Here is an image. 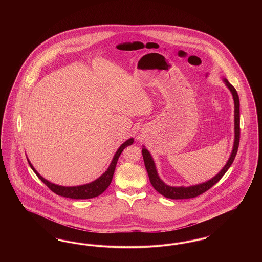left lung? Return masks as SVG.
<instances>
[{"mask_svg": "<svg viewBox=\"0 0 262 262\" xmlns=\"http://www.w3.org/2000/svg\"><path fill=\"white\" fill-rule=\"evenodd\" d=\"M225 85L229 88V90L232 93L233 99H234V105H235V120H234V129H235V138H234V145L233 149L231 152V155L228 159L227 163L225 164L222 170L217 174H215L210 180L200 183L198 185L189 186V187H171L166 185L162 180L160 179L159 174L156 170V165L150 154L149 151L145 148V146H142V156L144 160V165L146 168V171L148 173L150 183L153 187L167 199L172 200H187V199H192L195 196H199L208 190L210 187H213L216 183L220 181V179L224 176L225 173L228 171V169L231 167L232 163L234 162V159L237 154V148H238V142H239V100L237 95V90L226 79L222 78Z\"/></svg>", "mask_w": 262, "mask_h": 262, "instance_id": "8db88e82", "label": "left lung"}]
</instances>
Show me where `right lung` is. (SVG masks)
Returning a JSON list of instances; mask_svg holds the SVG:
<instances>
[{
  "instance_id": "right-lung-1",
  "label": "right lung",
  "mask_w": 262,
  "mask_h": 262,
  "mask_svg": "<svg viewBox=\"0 0 262 262\" xmlns=\"http://www.w3.org/2000/svg\"><path fill=\"white\" fill-rule=\"evenodd\" d=\"M134 141H135V139L133 137L125 140V142L116 151L108 169L95 181L85 184V185H81V186L64 187V186H59V185L53 184L49 181H47L46 179H44L41 174L38 173L37 171L35 170V168L32 166V164L28 160V158H27V161H28L29 166L31 167V169L35 172V174H37L38 178L56 194L61 195L63 198L73 199V200H88V199L98 196L107 189V187L110 186V184L112 182L113 174H114L115 169H116V165H117L121 153L123 152V150L125 149V147L132 145L134 143Z\"/></svg>"
}]
</instances>
